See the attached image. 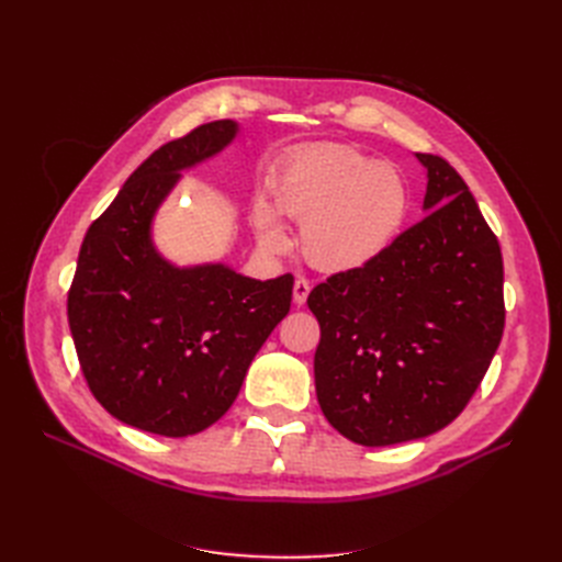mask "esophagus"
Masks as SVG:
<instances>
[{
  "mask_svg": "<svg viewBox=\"0 0 562 562\" xmlns=\"http://www.w3.org/2000/svg\"><path fill=\"white\" fill-rule=\"evenodd\" d=\"M310 291H312V283H310V279L297 277V279H295V285H293V302L297 304V307H302V304L307 302Z\"/></svg>",
  "mask_w": 562,
  "mask_h": 562,
  "instance_id": "obj_1",
  "label": "esophagus"
}]
</instances>
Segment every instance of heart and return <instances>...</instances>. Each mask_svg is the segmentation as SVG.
Here are the masks:
<instances>
[{
	"mask_svg": "<svg viewBox=\"0 0 562 562\" xmlns=\"http://www.w3.org/2000/svg\"><path fill=\"white\" fill-rule=\"evenodd\" d=\"M274 206L302 223V252L323 271H351L378 260L411 213V187L394 164L347 145L302 151L274 184ZM252 225L262 248L277 252L288 236L265 201Z\"/></svg>",
	"mask_w": 562,
	"mask_h": 562,
	"instance_id": "b5f03b06",
	"label": "heart"
}]
</instances>
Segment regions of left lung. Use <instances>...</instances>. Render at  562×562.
I'll return each mask as SVG.
<instances>
[{
	"label": "left lung",
	"instance_id": "1",
	"mask_svg": "<svg viewBox=\"0 0 562 562\" xmlns=\"http://www.w3.org/2000/svg\"><path fill=\"white\" fill-rule=\"evenodd\" d=\"M427 217L378 260L337 271L307 297L323 415L368 448L424 438L464 411L504 333V262L467 182L422 155Z\"/></svg>",
	"mask_w": 562,
	"mask_h": 562
}]
</instances>
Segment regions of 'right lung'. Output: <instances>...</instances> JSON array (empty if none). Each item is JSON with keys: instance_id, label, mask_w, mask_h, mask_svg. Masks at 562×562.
Returning a JSON list of instances; mask_svg holds the SVG:
<instances>
[{"instance_id": "add662e5", "label": "right lung", "mask_w": 562, "mask_h": 562, "mask_svg": "<svg viewBox=\"0 0 562 562\" xmlns=\"http://www.w3.org/2000/svg\"><path fill=\"white\" fill-rule=\"evenodd\" d=\"M220 119L161 145L93 220L67 293V321L91 394L119 422L180 438L223 417L252 356L291 310L293 274L255 281L223 265L178 269L149 223L180 171L223 149Z\"/></svg>"}]
</instances>
